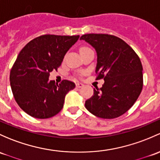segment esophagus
I'll return each mask as SVG.
<instances>
[{
    "label": "esophagus",
    "instance_id": "obj_1",
    "mask_svg": "<svg viewBox=\"0 0 160 160\" xmlns=\"http://www.w3.org/2000/svg\"><path fill=\"white\" fill-rule=\"evenodd\" d=\"M76 87H77V88H81V87H83V84L82 83H76Z\"/></svg>",
    "mask_w": 160,
    "mask_h": 160
}]
</instances>
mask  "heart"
<instances>
[{
	"mask_svg": "<svg viewBox=\"0 0 160 160\" xmlns=\"http://www.w3.org/2000/svg\"><path fill=\"white\" fill-rule=\"evenodd\" d=\"M87 49H90V48H87V47H82V48H80V52H81V51H83V50H87Z\"/></svg>",
	"mask_w": 160,
	"mask_h": 160,
	"instance_id": "obj_1",
	"label": "heart"
}]
</instances>
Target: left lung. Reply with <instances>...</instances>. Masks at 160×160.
<instances>
[{
    "mask_svg": "<svg viewBox=\"0 0 160 160\" xmlns=\"http://www.w3.org/2000/svg\"><path fill=\"white\" fill-rule=\"evenodd\" d=\"M97 53L96 80L103 79L101 88L93 89V95L85 107L102 119L120 117L132 107L143 85L142 66L133 49L124 40L107 33L82 35Z\"/></svg>",
    "mask_w": 160,
    "mask_h": 160,
    "instance_id": "obj_1",
    "label": "left lung"
}]
</instances>
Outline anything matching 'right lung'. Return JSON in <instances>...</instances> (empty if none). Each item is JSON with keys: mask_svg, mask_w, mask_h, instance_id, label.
Instances as JSON below:
<instances>
[{"mask_svg": "<svg viewBox=\"0 0 160 160\" xmlns=\"http://www.w3.org/2000/svg\"><path fill=\"white\" fill-rule=\"evenodd\" d=\"M80 36L45 34L34 38L18 54L10 73L11 90L17 103L34 118L48 119L63 107L66 94L75 87L73 82L49 80L58 70L68 50Z\"/></svg>", "mask_w": 160, "mask_h": 160, "instance_id": "1", "label": "right lung"}]
</instances>
